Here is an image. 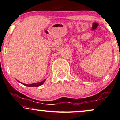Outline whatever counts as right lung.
<instances>
[{"instance_id":"1","label":"right lung","mask_w":120,"mask_h":120,"mask_svg":"<svg viewBox=\"0 0 120 120\" xmlns=\"http://www.w3.org/2000/svg\"><path fill=\"white\" fill-rule=\"evenodd\" d=\"M46 79L44 80L43 81H42L41 82H37V83H33V84H29V85H28V84H23V83H22L21 82H19V81H18L19 82H21L22 83V84L26 86H28V87H38V86H41V85H43V83L45 82V81Z\"/></svg>"}]
</instances>
